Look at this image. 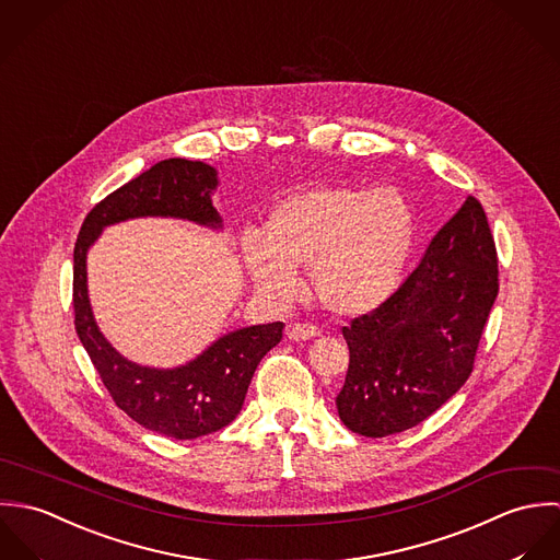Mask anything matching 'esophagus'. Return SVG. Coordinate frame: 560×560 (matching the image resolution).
Masks as SVG:
<instances>
[{"mask_svg":"<svg viewBox=\"0 0 560 560\" xmlns=\"http://www.w3.org/2000/svg\"><path fill=\"white\" fill-rule=\"evenodd\" d=\"M285 336L294 339V341H303V339H310V337L320 336V331L314 325H307V323H290L288 329H285Z\"/></svg>","mask_w":560,"mask_h":560,"instance_id":"esophagus-1","label":"esophagus"}]
</instances>
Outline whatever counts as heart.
<instances>
[{
	"label": "heart",
	"instance_id": "b5f03b06",
	"mask_svg": "<svg viewBox=\"0 0 560 560\" xmlns=\"http://www.w3.org/2000/svg\"><path fill=\"white\" fill-rule=\"evenodd\" d=\"M416 240V214L396 188L320 186L279 201L264 242H244L255 285L277 301L299 294V270L310 268L316 299L334 314L359 316L398 285Z\"/></svg>",
	"mask_w": 560,
	"mask_h": 560
}]
</instances>
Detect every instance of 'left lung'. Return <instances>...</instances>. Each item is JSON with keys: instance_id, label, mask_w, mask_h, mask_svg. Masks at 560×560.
I'll list each match as a JSON object with an SVG mask.
<instances>
[{"instance_id": "1", "label": "left lung", "mask_w": 560, "mask_h": 560, "mask_svg": "<svg viewBox=\"0 0 560 560\" xmlns=\"http://www.w3.org/2000/svg\"><path fill=\"white\" fill-rule=\"evenodd\" d=\"M498 290L495 242L469 195L402 285L341 327L350 359L336 405L346 429L387 438L433 416L471 374Z\"/></svg>"}]
</instances>
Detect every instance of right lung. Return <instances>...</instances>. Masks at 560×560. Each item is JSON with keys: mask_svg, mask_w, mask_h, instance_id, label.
Here are the masks:
<instances>
[{"mask_svg": "<svg viewBox=\"0 0 560 560\" xmlns=\"http://www.w3.org/2000/svg\"><path fill=\"white\" fill-rule=\"evenodd\" d=\"M214 188L212 166L184 158L162 160L86 214L73 250V312L80 341L116 407L140 427L173 440H197L235 420L259 361L283 339L285 325L270 323L233 331L184 368H140L122 359L95 325L86 292V250L106 224L136 217L221 224L210 199Z\"/></svg>", "mask_w": 560, "mask_h": 560, "instance_id": "right-lung-1", "label": "right lung"}]
</instances>
